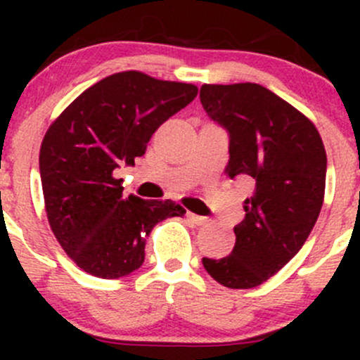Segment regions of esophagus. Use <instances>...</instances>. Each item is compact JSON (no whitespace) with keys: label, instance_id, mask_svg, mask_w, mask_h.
<instances>
[{"label":"esophagus","instance_id":"1","mask_svg":"<svg viewBox=\"0 0 360 360\" xmlns=\"http://www.w3.org/2000/svg\"><path fill=\"white\" fill-rule=\"evenodd\" d=\"M186 216H188V219L195 224V226H207V224H209V219L203 216H197V214H193V212H188Z\"/></svg>","mask_w":360,"mask_h":360}]
</instances>
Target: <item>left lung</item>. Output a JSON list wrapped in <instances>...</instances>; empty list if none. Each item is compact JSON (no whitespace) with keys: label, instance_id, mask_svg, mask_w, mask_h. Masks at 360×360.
Instances as JSON below:
<instances>
[{"label":"left lung","instance_id":"1","mask_svg":"<svg viewBox=\"0 0 360 360\" xmlns=\"http://www.w3.org/2000/svg\"><path fill=\"white\" fill-rule=\"evenodd\" d=\"M200 103L230 136L228 176L254 181L244 221L233 228V250L221 259L203 257V268L224 288H256L300 252L317 223L324 144L307 116L257 83L202 85Z\"/></svg>","mask_w":360,"mask_h":360}]
</instances>
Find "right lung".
Listing matches in <instances>:
<instances>
[{"label":"right lung","mask_w":360,"mask_h":360,"mask_svg":"<svg viewBox=\"0 0 360 360\" xmlns=\"http://www.w3.org/2000/svg\"><path fill=\"white\" fill-rule=\"evenodd\" d=\"M198 89L139 71L101 79L50 125L39 150V176L53 235L86 274L130 275L144 263L151 230L186 210L172 200L123 195L115 170L143 157L155 130L186 108Z\"/></svg>","instance_id":"right-lung-1"}]
</instances>
